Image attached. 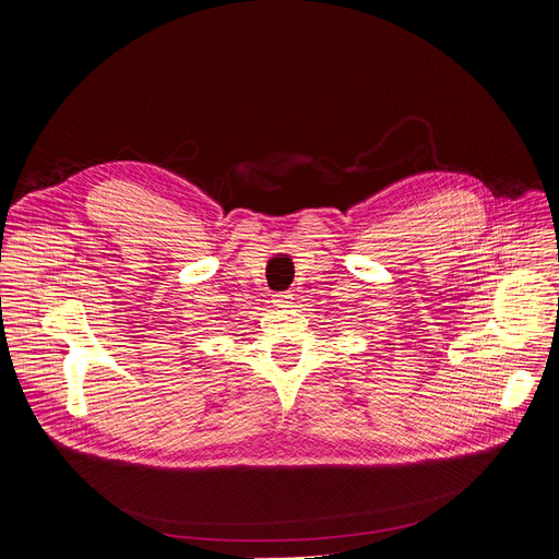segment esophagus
<instances>
[{
  "mask_svg": "<svg viewBox=\"0 0 559 559\" xmlns=\"http://www.w3.org/2000/svg\"><path fill=\"white\" fill-rule=\"evenodd\" d=\"M292 300H294V294H289V292L274 294V302L278 308H292Z\"/></svg>",
  "mask_w": 559,
  "mask_h": 559,
  "instance_id": "obj_1",
  "label": "esophagus"
}]
</instances>
